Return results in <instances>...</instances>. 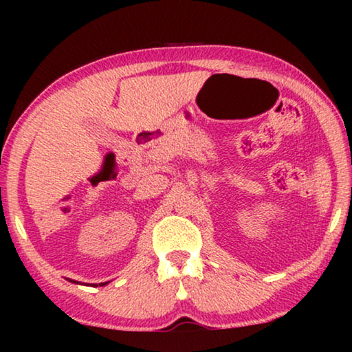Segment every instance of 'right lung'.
Instances as JSON below:
<instances>
[{
    "label": "right lung",
    "instance_id": "right-lung-1",
    "mask_svg": "<svg viewBox=\"0 0 352 352\" xmlns=\"http://www.w3.org/2000/svg\"><path fill=\"white\" fill-rule=\"evenodd\" d=\"M70 282H74V283H78V282H75V280H70ZM107 283H109V282H104V283H100V285H107ZM93 287H98V285H94V283H93Z\"/></svg>",
    "mask_w": 352,
    "mask_h": 352
}]
</instances>
